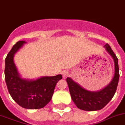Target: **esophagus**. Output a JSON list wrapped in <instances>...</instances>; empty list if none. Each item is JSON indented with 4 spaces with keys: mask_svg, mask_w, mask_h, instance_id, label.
Segmentation results:
<instances>
[{
    "mask_svg": "<svg viewBox=\"0 0 125 125\" xmlns=\"http://www.w3.org/2000/svg\"><path fill=\"white\" fill-rule=\"evenodd\" d=\"M62 76H63V78H67V76H68V71H63L62 72Z\"/></svg>",
    "mask_w": 125,
    "mask_h": 125,
    "instance_id": "1",
    "label": "esophagus"
}]
</instances>
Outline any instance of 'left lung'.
I'll return each instance as SVG.
<instances>
[{"label":"left lung","mask_w":125,"mask_h":125,"mask_svg":"<svg viewBox=\"0 0 125 125\" xmlns=\"http://www.w3.org/2000/svg\"><path fill=\"white\" fill-rule=\"evenodd\" d=\"M104 47L113 57L115 63V74L106 86L98 91H90L82 87L71 78L68 77L66 79L72 99L76 106L81 110L95 111L102 109L113 98L117 88L119 80L118 58L108 44L106 43Z\"/></svg>","instance_id":"obj_1"}]
</instances>
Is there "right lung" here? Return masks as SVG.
<instances>
[{"mask_svg": "<svg viewBox=\"0 0 125 125\" xmlns=\"http://www.w3.org/2000/svg\"><path fill=\"white\" fill-rule=\"evenodd\" d=\"M25 43V41H18L7 55L5 59V81L12 99L21 107L42 108L50 102L56 84L62 76L61 74L43 76L36 80L21 78L14 62V56Z\"/></svg>", "mask_w": 125, "mask_h": 125, "instance_id": "1", "label": "right lung"}]
</instances>
